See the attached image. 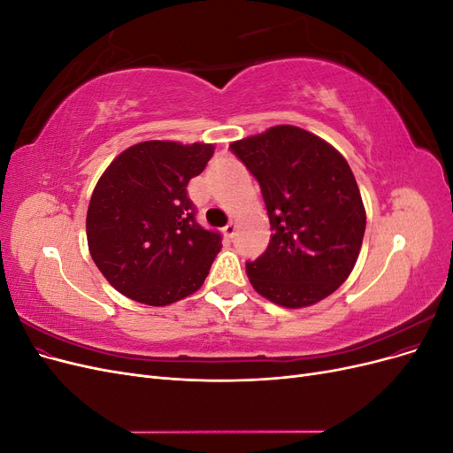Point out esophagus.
Returning a JSON list of instances; mask_svg holds the SVG:
<instances>
[{
    "mask_svg": "<svg viewBox=\"0 0 453 453\" xmlns=\"http://www.w3.org/2000/svg\"><path fill=\"white\" fill-rule=\"evenodd\" d=\"M225 234L228 236V238H232L236 234V221H230L226 226H225Z\"/></svg>",
    "mask_w": 453,
    "mask_h": 453,
    "instance_id": "esophagus-1",
    "label": "esophagus"
}]
</instances>
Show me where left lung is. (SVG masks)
I'll list each match as a JSON object with an SVG mask.
<instances>
[{"label":"left lung","mask_w":453,"mask_h":453,"mask_svg":"<svg viewBox=\"0 0 453 453\" xmlns=\"http://www.w3.org/2000/svg\"><path fill=\"white\" fill-rule=\"evenodd\" d=\"M263 190L273 234L245 272L253 289L283 308H306L348 280L366 226L357 181L325 140L280 125L230 145Z\"/></svg>","instance_id":"left-lung-1"}]
</instances>
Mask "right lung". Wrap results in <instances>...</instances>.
I'll return each mask as SVG.
<instances>
[{"instance_id": "obj_1", "label": "right lung", "mask_w": 453, "mask_h": 453, "mask_svg": "<svg viewBox=\"0 0 453 453\" xmlns=\"http://www.w3.org/2000/svg\"><path fill=\"white\" fill-rule=\"evenodd\" d=\"M211 143L150 140L128 147L94 187L88 251L119 293L166 306L198 291L221 234L196 223L187 185L213 157Z\"/></svg>"}]
</instances>
